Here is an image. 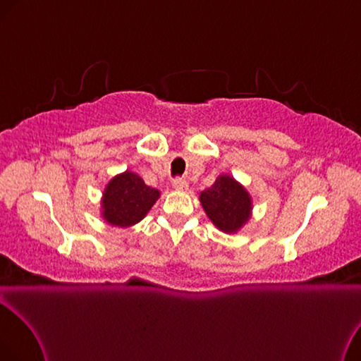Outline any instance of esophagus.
<instances>
[{
    "mask_svg": "<svg viewBox=\"0 0 361 361\" xmlns=\"http://www.w3.org/2000/svg\"><path fill=\"white\" fill-rule=\"evenodd\" d=\"M173 189L175 190H178V192H183V190H188V188H189V184H188V181L186 180H183V178H177V180H173Z\"/></svg>",
    "mask_w": 361,
    "mask_h": 361,
    "instance_id": "34e87169",
    "label": "esophagus"
}]
</instances>
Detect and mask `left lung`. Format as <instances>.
<instances>
[{"label": "left lung", "mask_w": 361, "mask_h": 361, "mask_svg": "<svg viewBox=\"0 0 361 361\" xmlns=\"http://www.w3.org/2000/svg\"><path fill=\"white\" fill-rule=\"evenodd\" d=\"M200 201L209 219L224 233H238L251 218V195L231 175L216 178L212 188L201 192Z\"/></svg>", "instance_id": "left-lung-1"}]
</instances>
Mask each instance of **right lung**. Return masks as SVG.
Masks as SVG:
<instances>
[{
    "label": "right lung",
    "instance_id": "1",
    "mask_svg": "<svg viewBox=\"0 0 361 361\" xmlns=\"http://www.w3.org/2000/svg\"><path fill=\"white\" fill-rule=\"evenodd\" d=\"M160 192L145 184L137 173L126 171L113 177L101 200V214L113 226H131L145 218Z\"/></svg>",
    "mask_w": 361,
    "mask_h": 361
}]
</instances>
